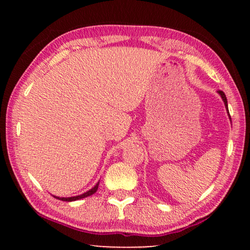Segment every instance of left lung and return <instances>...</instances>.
<instances>
[{
    "label": "left lung",
    "instance_id": "1",
    "mask_svg": "<svg viewBox=\"0 0 250 250\" xmlns=\"http://www.w3.org/2000/svg\"><path fill=\"white\" fill-rule=\"evenodd\" d=\"M218 94L221 95V97H222V99H223V101H224V104H225V107H226V109H227V111H228V104H227V98H226V96H225V94H224V92L222 91V90H218ZM228 115H229V112H228ZM229 119H230V116H229Z\"/></svg>",
    "mask_w": 250,
    "mask_h": 250
}]
</instances>
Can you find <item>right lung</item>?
Segmentation results:
<instances>
[{"instance_id":"1","label":"right lung","mask_w":250,"mask_h":250,"mask_svg":"<svg viewBox=\"0 0 250 250\" xmlns=\"http://www.w3.org/2000/svg\"><path fill=\"white\" fill-rule=\"evenodd\" d=\"M98 186H99V182L97 183L94 188L89 191H87L86 193L82 194V195H77V196H73V197H58V196H54L55 198H57V200H61V201H65V202H73V201H77V200H82V198H84L87 196H90L92 194L97 192V189H98Z\"/></svg>"}]
</instances>
